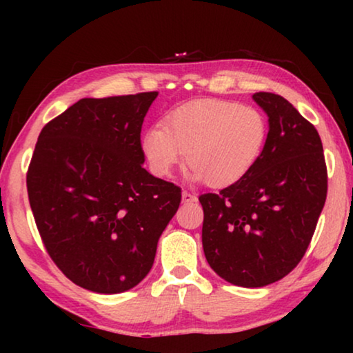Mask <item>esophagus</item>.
<instances>
[{"label": "esophagus", "mask_w": 353, "mask_h": 353, "mask_svg": "<svg viewBox=\"0 0 353 353\" xmlns=\"http://www.w3.org/2000/svg\"><path fill=\"white\" fill-rule=\"evenodd\" d=\"M181 199H183V202H185V204H190V202H196L197 197L194 194H191L190 191H183Z\"/></svg>", "instance_id": "1"}]
</instances>
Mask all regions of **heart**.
Returning <instances> with one entry per match:
<instances>
[{
	"mask_svg": "<svg viewBox=\"0 0 353 353\" xmlns=\"http://www.w3.org/2000/svg\"><path fill=\"white\" fill-rule=\"evenodd\" d=\"M267 139L268 122L259 109L205 99L165 115L162 127L154 125L143 134L141 148L159 178L172 176L185 154L192 178L225 188L252 170Z\"/></svg>",
	"mask_w": 353,
	"mask_h": 353,
	"instance_id": "b5f03b06",
	"label": "heart"
}]
</instances>
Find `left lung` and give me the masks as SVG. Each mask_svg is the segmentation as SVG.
<instances>
[{
	"label": "left lung",
	"instance_id": "1",
	"mask_svg": "<svg viewBox=\"0 0 353 353\" xmlns=\"http://www.w3.org/2000/svg\"><path fill=\"white\" fill-rule=\"evenodd\" d=\"M252 98L268 115L262 156L243 180L199 196L207 262L243 288L267 286L297 267L327 192L316 128L283 96L262 91Z\"/></svg>",
	"mask_w": 353,
	"mask_h": 353
}]
</instances>
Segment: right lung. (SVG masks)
<instances>
[{"instance_id": "add662e5", "label": "right lung", "mask_w": 353, "mask_h": 353, "mask_svg": "<svg viewBox=\"0 0 353 353\" xmlns=\"http://www.w3.org/2000/svg\"><path fill=\"white\" fill-rule=\"evenodd\" d=\"M157 91L85 98L43 127L27 172L43 244L77 286L128 291L152 268L181 190L143 168L141 127Z\"/></svg>"}]
</instances>
